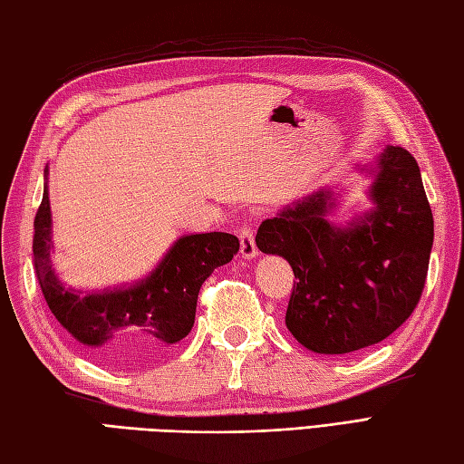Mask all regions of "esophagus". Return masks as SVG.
Returning a JSON list of instances; mask_svg holds the SVG:
<instances>
[{
	"instance_id": "esophagus-1",
	"label": "esophagus",
	"mask_w": 464,
	"mask_h": 464,
	"mask_svg": "<svg viewBox=\"0 0 464 464\" xmlns=\"http://www.w3.org/2000/svg\"><path fill=\"white\" fill-rule=\"evenodd\" d=\"M238 236H240V254L242 257H256L257 252V246H256V236L252 230V224L250 222H244L240 228H238Z\"/></svg>"
}]
</instances>
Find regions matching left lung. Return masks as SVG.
<instances>
[{"mask_svg": "<svg viewBox=\"0 0 464 464\" xmlns=\"http://www.w3.org/2000/svg\"><path fill=\"white\" fill-rule=\"evenodd\" d=\"M372 187L376 210L353 228L324 220L326 190L259 226L264 254L284 256L295 281L285 313L291 334L319 354L378 344L410 319L421 299L433 246V214L415 157L382 153Z\"/></svg>", "mask_w": 464, "mask_h": 464, "instance_id": "8db88e82", "label": "left lung"}]
</instances>
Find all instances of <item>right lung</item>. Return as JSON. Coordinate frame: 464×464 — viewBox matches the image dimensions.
<instances>
[{
	"label": "right lung",
	"instance_id": "1",
	"mask_svg": "<svg viewBox=\"0 0 464 464\" xmlns=\"http://www.w3.org/2000/svg\"><path fill=\"white\" fill-rule=\"evenodd\" d=\"M33 226V266L56 321L100 362L121 368L161 356L169 346L183 341L195 324L205 279L240 250L238 238L226 232L185 236L140 285L81 295L64 289L51 267L47 190Z\"/></svg>",
	"mask_w": 464,
	"mask_h": 464
}]
</instances>
